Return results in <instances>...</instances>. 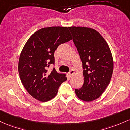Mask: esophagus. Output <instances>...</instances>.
I'll return each mask as SVG.
<instances>
[{"mask_svg":"<svg viewBox=\"0 0 130 130\" xmlns=\"http://www.w3.org/2000/svg\"><path fill=\"white\" fill-rule=\"evenodd\" d=\"M74 73H75V71H74V70L73 69H72L70 70V71H69V75L72 76V75L74 74Z\"/></svg>","mask_w":130,"mask_h":130,"instance_id":"34e87169","label":"esophagus"}]
</instances>
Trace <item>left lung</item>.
Segmentation results:
<instances>
[{"label": "left lung", "mask_w": 130, "mask_h": 130, "mask_svg": "<svg viewBox=\"0 0 130 130\" xmlns=\"http://www.w3.org/2000/svg\"><path fill=\"white\" fill-rule=\"evenodd\" d=\"M73 42L82 63L84 82L75 89L78 98L91 101L98 98L110 83L113 61L107 42L96 30L88 27H69Z\"/></svg>", "instance_id": "1"}]
</instances>
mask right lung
<instances>
[{
    "label": "right lung",
    "mask_w": 130,
    "mask_h": 130,
    "mask_svg": "<svg viewBox=\"0 0 130 130\" xmlns=\"http://www.w3.org/2000/svg\"><path fill=\"white\" fill-rule=\"evenodd\" d=\"M67 27H45L36 31L20 55L18 72L23 86L36 100L46 102L57 94L59 86L67 80L64 74L46 70L55 65V51L59 45L72 40Z\"/></svg>",
    "instance_id": "add662e5"
}]
</instances>
